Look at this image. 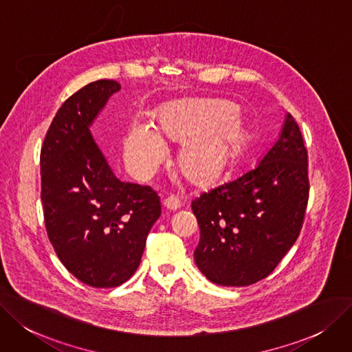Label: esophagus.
I'll return each mask as SVG.
<instances>
[{
  "label": "esophagus",
  "mask_w": 352,
  "mask_h": 352,
  "mask_svg": "<svg viewBox=\"0 0 352 352\" xmlns=\"http://www.w3.org/2000/svg\"><path fill=\"white\" fill-rule=\"evenodd\" d=\"M163 205H164V208L168 209V210H176V209L180 208V199L177 198V196L172 195V196H168V198L164 199Z\"/></svg>",
  "instance_id": "34e87169"
}]
</instances>
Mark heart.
<instances>
[{
	"mask_svg": "<svg viewBox=\"0 0 352 352\" xmlns=\"http://www.w3.org/2000/svg\"><path fill=\"white\" fill-rule=\"evenodd\" d=\"M156 129L168 138L185 140L179 151V166L198 184H212L228 175L241 156L244 131L230 104L184 101L166 105L156 117ZM164 153L162 137L150 125H131L125 156L135 175H151Z\"/></svg>",
	"mask_w": 352,
	"mask_h": 352,
	"instance_id": "b5f03b06",
	"label": "heart"
}]
</instances>
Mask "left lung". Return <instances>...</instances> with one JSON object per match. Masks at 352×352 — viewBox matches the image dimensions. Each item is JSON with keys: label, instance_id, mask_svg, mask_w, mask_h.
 <instances>
[{"label": "left lung", "instance_id": "8db88e82", "mask_svg": "<svg viewBox=\"0 0 352 352\" xmlns=\"http://www.w3.org/2000/svg\"><path fill=\"white\" fill-rule=\"evenodd\" d=\"M307 148L290 114L257 167L192 201L201 230L193 257L212 283L248 286L269 276L302 230Z\"/></svg>", "mask_w": 352, "mask_h": 352}]
</instances>
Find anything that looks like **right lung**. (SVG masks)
<instances>
[{"label":"right lung","mask_w":352,"mask_h":352,"mask_svg":"<svg viewBox=\"0 0 352 352\" xmlns=\"http://www.w3.org/2000/svg\"><path fill=\"white\" fill-rule=\"evenodd\" d=\"M120 83H88L62 104L40 151L41 204L49 240L82 283L116 287L135 273L147 235L162 214L150 186L120 182L89 125Z\"/></svg>","instance_id":"1"}]
</instances>
